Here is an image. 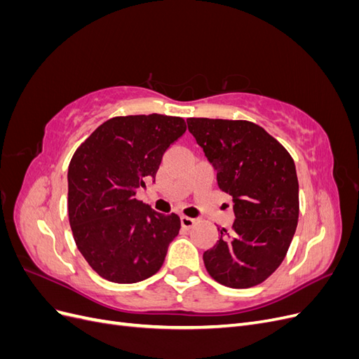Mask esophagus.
<instances>
[{"mask_svg":"<svg viewBox=\"0 0 359 359\" xmlns=\"http://www.w3.org/2000/svg\"><path fill=\"white\" fill-rule=\"evenodd\" d=\"M194 223H196V220L191 219V217H187V215L181 217V226L184 227V229H190V227L194 226Z\"/></svg>","mask_w":359,"mask_h":359,"instance_id":"34e87169","label":"esophagus"}]
</instances>
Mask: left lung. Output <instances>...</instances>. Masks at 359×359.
<instances>
[{
    "mask_svg": "<svg viewBox=\"0 0 359 359\" xmlns=\"http://www.w3.org/2000/svg\"><path fill=\"white\" fill-rule=\"evenodd\" d=\"M189 132L231 194L232 232L203 253L220 285L245 289L265 281L283 262L299 215L298 177L287 149L265 130L243 119L189 118Z\"/></svg>",
    "mask_w": 359,
    "mask_h": 359,
    "instance_id": "1",
    "label": "left lung"
}]
</instances>
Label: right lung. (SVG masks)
Wrapping results in <instances>:
<instances>
[{"label": "right lung", "mask_w": 359, "mask_h": 359, "mask_svg": "<svg viewBox=\"0 0 359 359\" xmlns=\"http://www.w3.org/2000/svg\"><path fill=\"white\" fill-rule=\"evenodd\" d=\"M184 133L180 116H115L76 149L67 173L69 220L76 245L100 277L137 283L165 262L180 217L154 211L136 191L154 181L163 154Z\"/></svg>", "instance_id": "right-lung-1"}]
</instances>
